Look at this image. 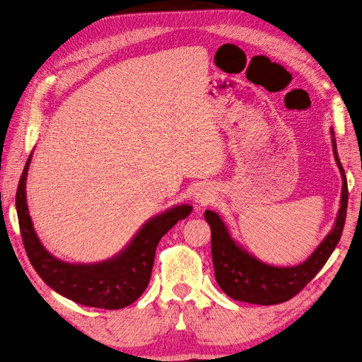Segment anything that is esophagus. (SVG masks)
Segmentation results:
<instances>
[{"label":"esophagus","instance_id":"esophagus-1","mask_svg":"<svg viewBox=\"0 0 362 362\" xmlns=\"http://www.w3.org/2000/svg\"><path fill=\"white\" fill-rule=\"evenodd\" d=\"M215 196V189L211 185H200L193 193V199L199 204H208Z\"/></svg>","mask_w":362,"mask_h":362}]
</instances>
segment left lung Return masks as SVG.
<instances>
[{
    "label": "left lung",
    "mask_w": 362,
    "mask_h": 362,
    "mask_svg": "<svg viewBox=\"0 0 362 362\" xmlns=\"http://www.w3.org/2000/svg\"><path fill=\"white\" fill-rule=\"evenodd\" d=\"M331 139L335 162L342 177L341 206L331 232L302 264L293 267H275L262 262L230 236L225 222L216 212H204V219L212 229V261L216 282L232 299L256 305L282 303L293 298L308 285V282L313 281L337 247L346 216L348 186L344 168L338 158L332 129Z\"/></svg>",
    "instance_id": "8db88e82"
}]
</instances>
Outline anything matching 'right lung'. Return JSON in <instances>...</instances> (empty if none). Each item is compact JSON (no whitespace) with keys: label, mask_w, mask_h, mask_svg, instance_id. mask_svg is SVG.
I'll return each mask as SVG.
<instances>
[{"label":"right lung","mask_w":362,"mask_h":362,"mask_svg":"<svg viewBox=\"0 0 362 362\" xmlns=\"http://www.w3.org/2000/svg\"><path fill=\"white\" fill-rule=\"evenodd\" d=\"M33 151L24 166L17 194V215L28 259L40 278L57 293L86 306L122 309L147 288L159 240L192 212L190 204H177L150 218L133 239L110 259L95 264H70L51 255L40 242L28 214L25 182Z\"/></svg>","instance_id":"obj_1"}]
</instances>
